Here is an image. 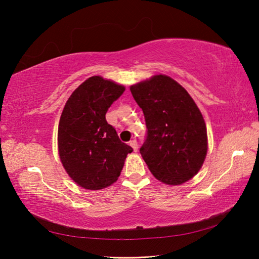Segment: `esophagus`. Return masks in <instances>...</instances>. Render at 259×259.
I'll return each instance as SVG.
<instances>
[{
    "instance_id": "1",
    "label": "esophagus",
    "mask_w": 259,
    "mask_h": 259,
    "mask_svg": "<svg viewBox=\"0 0 259 259\" xmlns=\"http://www.w3.org/2000/svg\"><path fill=\"white\" fill-rule=\"evenodd\" d=\"M130 146H131L133 149H134V151H137L138 144H137V140H136V139L131 140V142H130Z\"/></svg>"
}]
</instances>
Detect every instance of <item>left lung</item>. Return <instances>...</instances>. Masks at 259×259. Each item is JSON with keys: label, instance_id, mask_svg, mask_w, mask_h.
Here are the masks:
<instances>
[{"label": "left lung", "instance_id": "left-lung-1", "mask_svg": "<svg viewBox=\"0 0 259 259\" xmlns=\"http://www.w3.org/2000/svg\"><path fill=\"white\" fill-rule=\"evenodd\" d=\"M145 115L147 136L140 154L153 176L180 185L197 175L207 152L206 125L188 92L159 74L131 86Z\"/></svg>", "mask_w": 259, "mask_h": 259}]
</instances>
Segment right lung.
Wrapping results in <instances>:
<instances>
[{
    "instance_id": "right-lung-1",
    "label": "right lung",
    "mask_w": 259,
    "mask_h": 259,
    "mask_svg": "<svg viewBox=\"0 0 259 259\" xmlns=\"http://www.w3.org/2000/svg\"><path fill=\"white\" fill-rule=\"evenodd\" d=\"M124 91L123 85L92 76L71 94L62 110L59 158L68 175L85 189L99 190L115 183L133 151L106 120L108 109Z\"/></svg>"
}]
</instances>
